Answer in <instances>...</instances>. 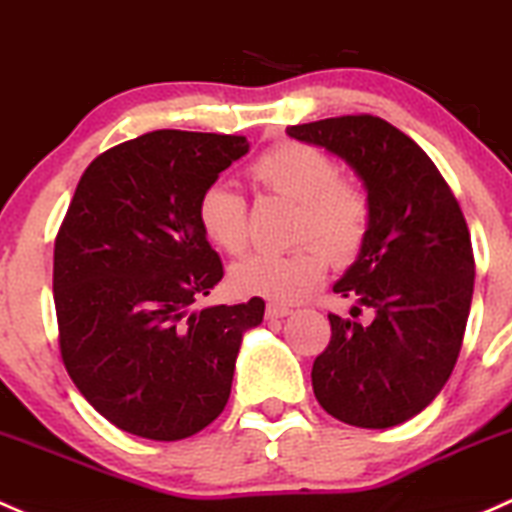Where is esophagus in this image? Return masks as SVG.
Returning <instances> with one entry per match:
<instances>
[{"label":"esophagus","instance_id":"obj_1","mask_svg":"<svg viewBox=\"0 0 512 512\" xmlns=\"http://www.w3.org/2000/svg\"><path fill=\"white\" fill-rule=\"evenodd\" d=\"M292 314V309L284 304H267V319H284V316Z\"/></svg>","mask_w":512,"mask_h":512}]
</instances>
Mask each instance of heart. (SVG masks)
Listing matches in <instances>:
<instances>
[{
	"instance_id": "1",
	"label": "heart",
	"mask_w": 512,
	"mask_h": 512,
	"mask_svg": "<svg viewBox=\"0 0 512 512\" xmlns=\"http://www.w3.org/2000/svg\"><path fill=\"white\" fill-rule=\"evenodd\" d=\"M250 176L267 191L297 203L292 240L284 252H255L230 270L242 294L272 301H297L321 282L326 257L346 265L370 230V201L355 181L338 176L336 161L304 142L274 144L250 166ZM203 235L218 250L240 255L247 245V206L242 193L218 179L203 188L196 206Z\"/></svg>"
}]
</instances>
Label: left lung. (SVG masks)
<instances>
[{
	"label": "left lung",
	"mask_w": 512,
	"mask_h": 512,
	"mask_svg": "<svg viewBox=\"0 0 512 512\" xmlns=\"http://www.w3.org/2000/svg\"><path fill=\"white\" fill-rule=\"evenodd\" d=\"M287 134L346 161L370 201L368 238L333 292L373 321L328 314L314 395L353 427H395L439 395L459 358L476 277L464 213L422 147L380 117H328Z\"/></svg>",
	"instance_id": "1"
}]
</instances>
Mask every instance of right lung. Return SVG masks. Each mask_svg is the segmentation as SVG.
<instances>
[{
	"mask_svg": "<svg viewBox=\"0 0 512 512\" xmlns=\"http://www.w3.org/2000/svg\"><path fill=\"white\" fill-rule=\"evenodd\" d=\"M247 149L235 134L157 129L80 176L53 250L58 341L80 395L122 432L179 441L228 405L265 301L193 311L223 279L196 206Z\"/></svg>",
	"mask_w": 512,
	"mask_h": 512,
	"instance_id": "add662e5",
	"label": "right lung"
}]
</instances>
